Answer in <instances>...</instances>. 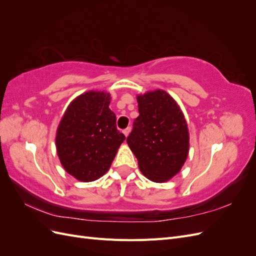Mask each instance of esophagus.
<instances>
[{
	"label": "esophagus",
	"mask_w": 256,
	"mask_h": 256,
	"mask_svg": "<svg viewBox=\"0 0 256 256\" xmlns=\"http://www.w3.org/2000/svg\"><path fill=\"white\" fill-rule=\"evenodd\" d=\"M130 131H131V128H130V127H127L126 129H124L122 132H124V134H125L126 136H128L129 134H130Z\"/></svg>",
	"instance_id": "esophagus-1"
}]
</instances>
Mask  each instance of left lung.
I'll list each match as a JSON object with an SVG mask.
<instances>
[{
  "mask_svg": "<svg viewBox=\"0 0 256 256\" xmlns=\"http://www.w3.org/2000/svg\"><path fill=\"white\" fill-rule=\"evenodd\" d=\"M138 116L127 143L143 175L164 182L180 171L189 152L184 116L166 92L157 90L136 97Z\"/></svg>",
  "mask_w": 256,
  "mask_h": 256,
  "instance_id": "left-lung-1",
  "label": "left lung"
}]
</instances>
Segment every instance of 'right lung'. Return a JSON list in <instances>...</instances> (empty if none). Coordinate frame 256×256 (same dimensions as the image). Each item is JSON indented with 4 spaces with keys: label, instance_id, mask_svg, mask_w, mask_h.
I'll return each instance as SVG.
<instances>
[{
    "label": "right lung",
    "instance_id": "right-lung-1",
    "mask_svg": "<svg viewBox=\"0 0 256 256\" xmlns=\"http://www.w3.org/2000/svg\"><path fill=\"white\" fill-rule=\"evenodd\" d=\"M110 94L90 90L68 106L56 131V150L66 172L81 182L104 175L126 136L116 128Z\"/></svg>",
    "mask_w": 256,
    "mask_h": 256
}]
</instances>
